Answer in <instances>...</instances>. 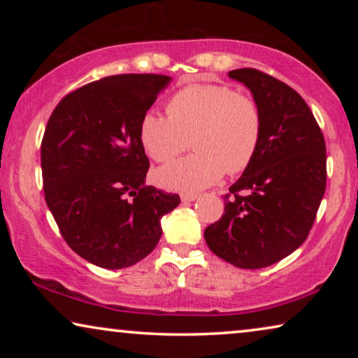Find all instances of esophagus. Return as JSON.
<instances>
[{"instance_id": "1", "label": "esophagus", "mask_w": 358, "mask_h": 358, "mask_svg": "<svg viewBox=\"0 0 358 358\" xmlns=\"http://www.w3.org/2000/svg\"><path fill=\"white\" fill-rule=\"evenodd\" d=\"M180 199H182V202H194L195 199H199V194H195V192H182V194H180Z\"/></svg>"}]
</instances>
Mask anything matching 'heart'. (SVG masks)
<instances>
[{
  "instance_id": "b5f03b06",
  "label": "heart",
  "mask_w": 358,
  "mask_h": 358,
  "mask_svg": "<svg viewBox=\"0 0 358 358\" xmlns=\"http://www.w3.org/2000/svg\"><path fill=\"white\" fill-rule=\"evenodd\" d=\"M140 141L151 159L169 163L187 150L194 155L164 166L156 179L168 189L197 190L228 174L243 173L256 156L262 136V114L251 96L227 85H190L168 102V115L146 112Z\"/></svg>"
}]
</instances>
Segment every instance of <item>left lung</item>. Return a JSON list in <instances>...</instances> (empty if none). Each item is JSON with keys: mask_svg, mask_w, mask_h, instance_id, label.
<instances>
[{"mask_svg": "<svg viewBox=\"0 0 358 358\" xmlns=\"http://www.w3.org/2000/svg\"><path fill=\"white\" fill-rule=\"evenodd\" d=\"M262 114L252 163L224 195V213L205 228L213 254L239 268L272 266L305 243L326 190V143L303 97L256 68L228 73Z\"/></svg>", "mask_w": 358, "mask_h": 358, "instance_id": "1", "label": "left lung"}]
</instances>
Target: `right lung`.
<instances>
[{
	"mask_svg": "<svg viewBox=\"0 0 358 358\" xmlns=\"http://www.w3.org/2000/svg\"><path fill=\"white\" fill-rule=\"evenodd\" d=\"M164 75H115L71 91L52 112L41 146L45 202L63 239L102 268H124L158 244L178 194L145 185L150 161L138 127Z\"/></svg>",
	"mask_w": 358,
	"mask_h": 358,
	"instance_id": "obj_1",
	"label": "right lung"
}]
</instances>
